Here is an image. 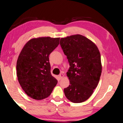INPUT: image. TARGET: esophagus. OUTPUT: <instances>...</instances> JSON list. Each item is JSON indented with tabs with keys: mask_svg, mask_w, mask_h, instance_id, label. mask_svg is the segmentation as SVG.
Masks as SVG:
<instances>
[{
	"mask_svg": "<svg viewBox=\"0 0 123 123\" xmlns=\"http://www.w3.org/2000/svg\"><path fill=\"white\" fill-rule=\"evenodd\" d=\"M64 76V74H59V78L61 79V78H63V77Z\"/></svg>",
	"mask_w": 123,
	"mask_h": 123,
	"instance_id": "obj_1",
	"label": "esophagus"
}]
</instances>
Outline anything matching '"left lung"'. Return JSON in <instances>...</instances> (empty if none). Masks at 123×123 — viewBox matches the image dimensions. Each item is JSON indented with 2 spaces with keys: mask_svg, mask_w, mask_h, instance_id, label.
I'll use <instances>...</instances> for the list:
<instances>
[{
  "mask_svg": "<svg viewBox=\"0 0 123 123\" xmlns=\"http://www.w3.org/2000/svg\"><path fill=\"white\" fill-rule=\"evenodd\" d=\"M60 44L70 66L66 73L70 85L64 90L65 95L73 103L85 102L97 86L102 74L99 51L93 42L80 34L62 38Z\"/></svg>",
  "mask_w": 123,
  "mask_h": 123,
  "instance_id": "8db88e82",
  "label": "left lung"
}]
</instances>
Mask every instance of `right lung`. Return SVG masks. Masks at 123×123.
<instances>
[{
  "mask_svg": "<svg viewBox=\"0 0 123 123\" xmlns=\"http://www.w3.org/2000/svg\"><path fill=\"white\" fill-rule=\"evenodd\" d=\"M60 38L39 37L28 41L17 62V74L28 96L42 100L50 95L58 81L51 74L49 56L59 44Z\"/></svg>",
  "mask_w": 123,
  "mask_h": 123,
  "instance_id": "right-lung-1",
  "label": "right lung"
}]
</instances>
